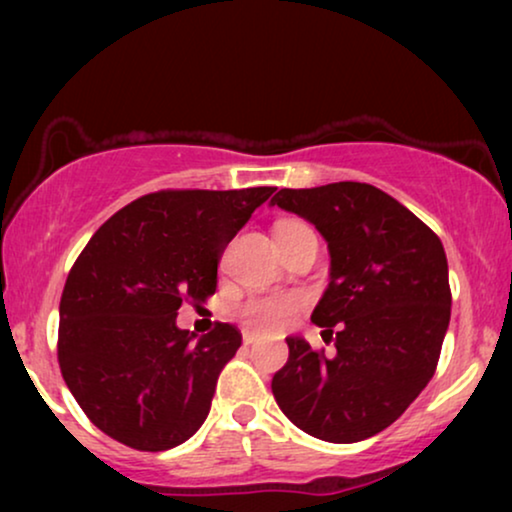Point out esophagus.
Returning a JSON list of instances; mask_svg holds the SVG:
<instances>
[{
  "mask_svg": "<svg viewBox=\"0 0 512 512\" xmlns=\"http://www.w3.org/2000/svg\"><path fill=\"white\" fill-rule=\"evenodd\" d=\"M256 340H258V335H256V333L244 331V335H242V342H244V345H254Z\"/></svg>",
  "mask_w": 512,
  "mask_h": 512,
  "instance_id": "obj_1",
  "label": "esophagus"
}]
</instances>
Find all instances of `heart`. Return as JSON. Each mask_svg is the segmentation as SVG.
Instances as JSON below:
<instances>
[{"instance_id":"obj_1","label":"heart","mask_w":512,"mask_h":512,"mask_svg":"<svg viewBox=\"0 0 512 512\" xmlns=\"http://www.w3.org/2000/svg\"><path fill=\"white\" fill-rule=\"evenodd\" d=\"M303 223L298 221H282L277 226V233L284 230L300 228ZM303 298L300 296H258L249 298L247 303L240 307V319L254 331H279V328L289 326L291 319L303 310Z\"/></svg>"}]
</instances>
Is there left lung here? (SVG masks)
Returning <instances> with one entry per match:
<instances>
[{
  "instance_id": "8db88e82",
  "label": "left lung",
  "mask_w": 512,
  "mask_h": 512,
  "mask_svg": "<svg viewBox=\"0 0 512 512\" xmlns=\"http://www.w3.org/2000/svg\"><path fill=\"white\" fill-rule=\"evenodd\" d=\"M270 205L303 216L328 244L331 282L312 321L338 349L328 359L300 335L286 338L272 394L310 436L359 443L394 424L436 373L452 307L443 242L359 181L282 188Z\"/></svg>"
}]
</instances>
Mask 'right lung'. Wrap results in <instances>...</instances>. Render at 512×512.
<instances>
[{"mask_svg": "<svg viewBox=\"0 0 512 512\" xmlns=\"http://www.w3.org/2000/svg\"><path fill=\"white\" fill-rule=\"evenodd\" d=\"M272 193H149L90 237L60 298L58 361L97 429L144 452L200 429L242 335L216 324L195 340L177 326L179 307L212 296L223 249Z\"/></svg>", "mask_w": 512, "mask_h": 512, "instance_id": "add662e5", "label": "right lung"}]
</instances>
